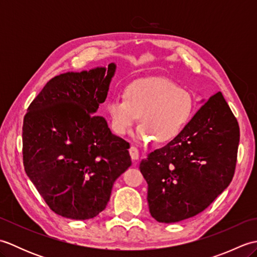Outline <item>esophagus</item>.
Wrapping results in <instances>:
<instances>
[{"mask_svg": "<svg viewBox=\"0 0 257 257\" xmlns=\"http://www.w3.org/2000/svg\"><path fill=\"white\" fill-rule=\"evenodd\" d=\"M129 154H130V157H132L133 161H136L139 159V151L137 148H136V147H130Z\"/></svg>", "mask_w": 257, "mask_h": 257, "instance_id": "obj_1", "label": "esophagus"}]
</instances>
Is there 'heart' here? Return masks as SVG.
<instances>
[{"label": "heart", "mask_w": 257, "mask_h": 257, "mask_svg": "<svg viewBox=\"0 0 257 257\" xmlns=\"http://www.w3.org/2000/svg\"><path fill=\"white\" fill-rule=\"evenodd\" d=\"M106 109L117 135H127L140 116L137 137L141 140L154 137L163 144L177 138L188 124L194 99L187 89L170 79L151 78L129 85L123 96L108 100Z\"/></svg>", "instance_id": "obj_1"}]
</instances>
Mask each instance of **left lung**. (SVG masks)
<instances>
[{
	"label": "left lung",
	"instance_id": "1",
	"mask_svg": "<svg viewBox=\"0 0 257 257\" xmlns=\"http://www.w3.org/2000/svg\"><path fill=\"white\" fill-rule=\"evenodd\" d=\"M238 143L237 120L217 92L177 138L140 162L151 216L174 223L205 210L232 181Z\"/></svg>",
	"mask_w": 257,
	"mask_h": 257
}]
</instances>
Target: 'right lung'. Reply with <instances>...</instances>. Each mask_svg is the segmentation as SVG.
<instances>
[{"label":"right lung","instance_id":"add662e5","mask_svg":"<svg viewBox=\"0 0 257 257\" xmlns=\"http://www.w3.org/2000/svg\"><path fill=\"white\" fill-rule=\"evenodd\" d=\"M114 72L111 63L55 76L24 116L25 172L50 209L67 219L105 210L114 181L132 166L129 144L95 114Z\"/></svg>","mask_w":257,"mask_h":257}]
</instances>
